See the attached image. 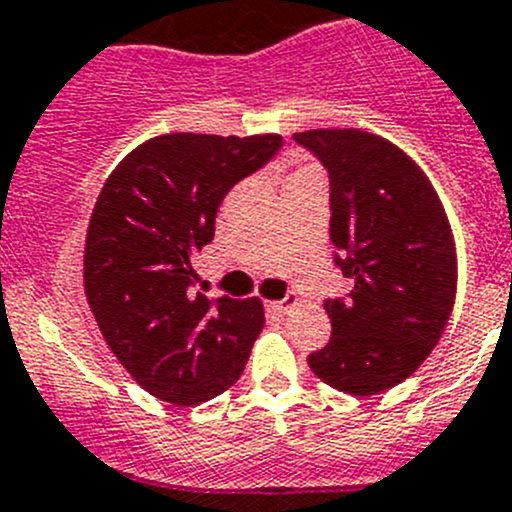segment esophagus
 <instances>
[{
    "label": "esophagus",
    "instance_id": "esophagus-1",
    "mask_svg": "<svg viewBox=\"0 0 512 512\" xmlns=\"http://www.w3.org/2000/svg\"><path fill=\"white\" fill-rule=\"evenodd\" d=\"M296 303H298V296H296V293H288V296L283 298V301H273V303H268V311H273V313H278V316H283V313L291 311V308L296 306Z\"/></svg>",
    "mask_w": 512,
    "mask_h": 512
}]
</instances>
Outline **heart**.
Masks as SVG:
<instances>
[{
    "instance_id": "heart-1",
    "label": "heart",
    "mask_w": 512,
    "mask_h": 512,
    "mask_svg": "<svg viewBox=\"0 0 512 512\" xmlns=\"http://www.w3.org/2000/svg\"><path fill=\"white\" fill-rule=\"evenodd\" d=\"M308 171H313V169H308V166H301V169H296V171H291V174H288V179H286V181H291V179H296V176H303V174H308Z\"/></svg>"
}]
</instances>
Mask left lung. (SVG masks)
I'll list each match as a JSON object with an SVG mask.
<instances>
[{
    "label": "left lung",
    "instance_id": "8db88e82",
    "mask_svg": "<svg viewBox=\"0 0 512 512\" xmlns=\"http://www.w3.org/2000/svg\"><path fill=\"white\" fill-rule=\"evenodd\" d=\"M293 139L326 166L336 266L353 281L346 298L323 303L333 333L308 366L331 388L376 396L413 376L443 336L458 286L453 231L421 166L383 136Z\"/></svg>",
    "mask_w": 512,
    "mask_h": 512
}]
</instances>
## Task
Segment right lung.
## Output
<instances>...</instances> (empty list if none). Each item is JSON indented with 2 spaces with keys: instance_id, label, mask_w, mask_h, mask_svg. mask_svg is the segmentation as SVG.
<instances>
[{
  "instance_id": "right-lung-1",
  "label": "right lung",
  "mask_w": 512,
  "mask_h": 512,
  "mask_svg": "<svg viewBox=\"0 0 512 512\" xmlns=\"http://www.w3.org/2000/svg\"><path fill=\"white\" fill-rule=\"evenodd\" d=\"M278 134H161L119 161L84 244V293L116 361L151 396L199 406L239 381L263 328L261 298L191 293V256L214 239L231 186Z\"/></svg>"
}]
</instances>
